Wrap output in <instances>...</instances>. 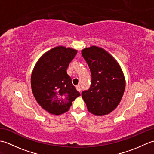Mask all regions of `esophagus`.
Returning a JSON list of instances; mask_svg holds the SVG:
<instances>
[{
  "label": "esophagus",
  "instance_id": "1",
  "mask_svg": "<svg viewBox=\"0 0 154 154\" xmlns=\"http://www.w3.org/2000/svg\"><path fill=\"white\" fill-rule=\"evenodd\" d=\"M76 89L79 91V92H80L81 93V87H80V85H77L76 87Z\"/></svg>",
  "mask_w": 154,
  "mask_h": 154
}]
</instances>
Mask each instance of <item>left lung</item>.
<instances>
[{
  "label": "left lung",
  "instance_id": "8db88e82",
  "mask_svg": "<svg viewBox=\"0 0 154 154\" xmlns=\"http://www.w3.org/2000/svg\"><path fill=\"white\" fill-rule=\"evenodd\" d=\"M82 55L89 65L91 81L81 95L88 110L98 116L109 114L120 103L125 90V79L117 61L103 49L85 48Z\"/></svg>",
  "mask_w": 154,
  "mask_h": 154
}]
</instances>
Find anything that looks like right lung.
<instances>
[{
    "instance_id": "1",
    "label": "right lung",
    "mask_w": 154,
    "mask_h": 154,
    "mask_svg": "<svg viewBox=\"0 0 154 154\" xmlns=\"http://www.w3.org/2000/svg\"><path fill=\"white\" fill-rule=\"evenodd\" d=\"M77 51L58 46L42 55L31 77L32 93L38 104L52 114L59 115L69 109L80 96L67 73V69Z\"/></svg>"
}]
</instances>
